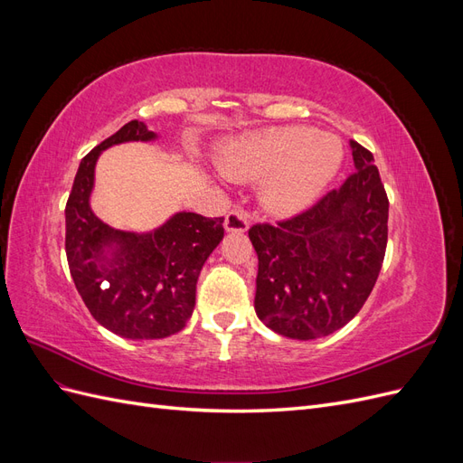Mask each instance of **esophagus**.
I'll use <instances>...</instances> for the list:
<instances>
[{
  "label": "esophagus",
  "mask_w": 463,
  "mask_h": 463,
  "mask_svg": "<svg viewBox=\"0 0 463 463\" xmlns=\"http://www.w3.org/2000/svg\"><path fill=\"white\" fill-rule=\"evenodd\" d=\"M223 228L228 232H247L249 228V214L241 208H235L226 216V222H223Z\"/></svg>",
  "instance_id": "1"
}]
</instances>
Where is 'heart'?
Here are the masks:
<instances>
[{"label":"heart","instance_id":"b5f03b06","mask_svg":"<svg viewBox=\"0 0 463 463\" xmlns=\"http://www.w3.org/2000/svg\"><path fill=\"white\" fill-rule=\"evenodd\" d=\"M344 150L338 138L311 128H272L237 141L228 165L235 174L266 179L264 199L279 214L311 206L338 174Z\"/></svg>","mask_w":463,"mask_h":463}]
</instances>
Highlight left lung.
Masks as SVG:
<instances>
[{
	"label": "left lung",
	"mask_w": 463,
	"mask_h": 463,
	"mask_svg": "<svg viewBox=\"0 0 463 463\" xmlns=\"http://www.w3.org/2000/svg\"><path fill=\"white\" fill-rule=\"evenodd\" d=\"M355 172L340 189L278 223H255L259 257L255 311L293 340L345 326L376 284L388 241V197L373 154L349 143Z\"/></svg>",
	"instance_id": "obj_1"
}]
</instances>
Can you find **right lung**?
Masks as SVG:
<instances>
[{"label":"right lung","mask_w":463,"mask_h":463,"mask_svg":"<svg viewBox=\"0 0 463 463\" xmlns=\"http://www.w3.org/2000/svg\"><path fill=\"white\" fill-rule=\"evenodd\" d=\"M129 121L80 160L65 206V253L90 315L121 338L156 340L184 330L194 309L203 264L223 237V218L177 213L148 233L109 228L90 210L94 167L102 150L152 141Z\"/></svg>","instance_id":"obj_1"}]
</instances>
